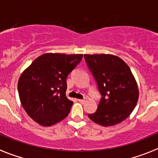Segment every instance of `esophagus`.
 <instances>
[{
    "label": "esophagus",
    "instance_id": "obj_1",
    "mask_svg": "<svg viewBox=\"0 0 158 158\" xmlns=\"http://www.w3.org/2000/svg\"><path fill=\"white\" fill-rule=\"evenodd\" d=\"M78 101H79L80 103H82V104H83V103H85L86 101L85 98H84V99H79V100H78Z\"/></svg>",
    "mask_w": 158,
    "mask_h": 158
}]
</instances>
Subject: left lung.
I'll list each match as a JSON object with an SVG mask.
<instances>
[{
	"label": "left lung",
	"mask_w": 158,
	"mask_h": 158,
	"mask_svg": "<svg viewBox=\"0 0 158 158\" xmlns=\"http://www.w3.org/2000/svg\"><path fill=\"white\" fill-rule=\"evenodd\" d=\"M101 95L97 111L89 118L102 126H112L127 118L136 105L139 89L130 69L113 54H84Z\"/></svg>",
	"instance_id": "8db88e82"
}]
</instances>
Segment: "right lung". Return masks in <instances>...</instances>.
Here are the masks:
<instances>
[{
    "label": "right lung",
    "instance_id": "right-lung-1",
    "mask_svg": "<svg viewBox=\"0 0 158 158\" xmlns=\"http://www.w3.org/2000/svg\"><path fill=\"white\" fill-rule=\"evenodd\" d=\"M82 54L48 53L38 57L23 72L18 82L19 98L32 119L51 126L65 118L73 102L65 96L69 74Z\"/></svg>",
    "mask_w": 158,
    "mask_h": 158
}]
</instances>
